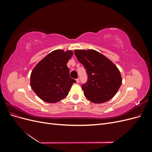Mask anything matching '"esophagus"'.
Here are the masks:
<instances>
[{
	"mask_svg": "<svg viewBox=\"0 0 152 152\" xmlns=\"http://www.w3.org/2000/svg\"><path fill=\"white\" fill-rule=\"evenodd\" d=\"M76 82H77V83H79L80 80H79V78H78V79H76Z\"/></svg>",
	"mask_w": 152,
	"mask_h": 152,
	"instance_id": "esophagus-1",
	"label": "esophagus"
}]
</instances>
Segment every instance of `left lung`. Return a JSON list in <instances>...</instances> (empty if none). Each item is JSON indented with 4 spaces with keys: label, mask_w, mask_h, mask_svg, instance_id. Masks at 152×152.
I'll use <instances>...</instances> for the list:
<instances>
[{
    "label": "left lung",
    "mask_w": 152,
    "mask_h": 152,
    "mask_svg": "<svg viewBox=\"0 0 152 152\" xmlns=\"http://www.w3.org/2000/svg\"><path fill=\"white\" fill-rule=\"evenodd\" d=\"M75 55L86 70L87 80L82 85L86 98L94 103L111 99L122 84L117 67L104 55L93 49H76Z\"/></svg>",
    "instance_id": "8db88e82"
}]
</instances>
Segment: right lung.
I'll use <instances>...</instances> for the list:
<instances>
[{
    "label": "right lung",
    "instance_id": "obj_1",
    "mask_svg": "<svg viewBox=\"0 0 152 152\" xmlns=\"http://www.w3.org/2000/svg\"><path fill=\"white\" fill-rule=\"evenodd\" d=\"M71 50H55L44 58L33 69L30 75L31 89L47 103H56L65 98L75 80L70 77L66 63Z\"/></svg>",
    "mask_w": 152,
    "mask_h": 152
}]
</instances>
